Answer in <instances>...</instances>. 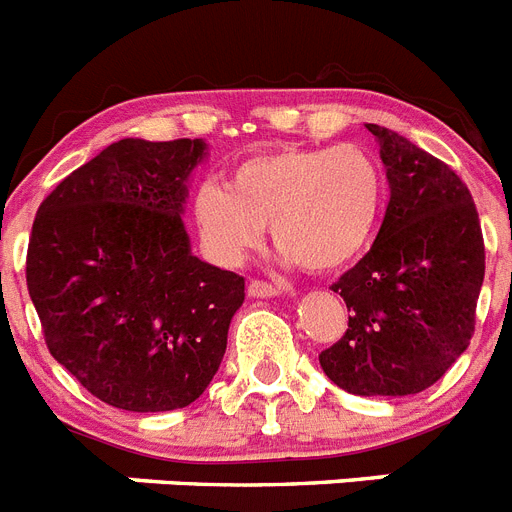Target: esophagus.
<instances>
[{
	"instance_id": "1",
	"label": "esophagus",
	"mask_w": 512,
	"mask_h": 512,
	"mask_svg": "<svg viewBox=\"0 0 512 512\" xmlns=\"http://www.w3.org/2000/svg\"><path fill=\"white\" fill-rule=\"evenodd\" d=\"M248 297H256V300H269V297H277L279 295V287L269 282H259V279H251L248 282Z\"/></svg>"
}]
</instances>
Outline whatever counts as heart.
Wrapping results in <instances>:
<instances>
[{
    "label": "heart",
    "instance_id": "b5f03b06",
    "mask_svg": "<svg viewBox=\"0 0 512 512\" xmlns=\"http://www.w3.org/2000/svg\"><path fill=\"white\" fill-rule=\"evenodd\" d=\"M384 205V171L361 146H279L238 161L225 187L202 184L192 223L220 266H241L269 225L284 261L328 274L372 246Z\"/></svg>",
    "mask_w": 512,
    "mask_h": 512
}]
</instances>
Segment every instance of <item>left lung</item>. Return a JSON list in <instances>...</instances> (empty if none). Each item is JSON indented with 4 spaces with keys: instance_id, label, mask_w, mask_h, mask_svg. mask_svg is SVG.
<instances>
[{
    "instance_id": "8db88e82",
    "label": "left lung",
    "mask_w": 512,
    "mask_h": 512,
    "mask_svg": "<svg viewBox=\"0 0 512 512\" xmlns=\"http://www.w3.org/2000/svg\"><path fill=\"white\" fill-rule=\"evenodd\" d=\"M387 169L377 241L333 292L346 336L320 354L333 384L361 397L428 390L467 351L485 279V241L467 184L400 133L366 125Z\"/></svg>"
}]
</instances>
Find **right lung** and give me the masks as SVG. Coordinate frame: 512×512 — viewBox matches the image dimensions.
<instances>
[{"label": "right lung", "mask_w": 512, "mask_h": 512, "mask_svg": "<svg viewBox=\"0 0 512 512\" xmlns=\"http://www.w3.org/2000/svg\"><path fill=\"white\" fill-rule=\"evenodd\" d=\"M202 138H122L40 205L27 292L53 359L130 413L187 408L215 377L243 277L192 253L184 205Z\"/></svg>", "instance_id": "add662e5"}]
</instances>
